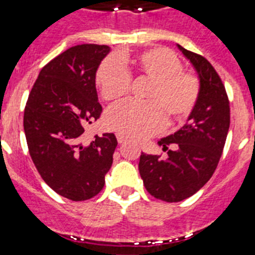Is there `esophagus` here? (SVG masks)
Wrapping results in <instances>:
<instances>
[{
  "label": "esophagus",
  "instance_id": "esophagus-1",
  "mask_svg": "<svg viewBox=\"0 0 255 255\" xmlns=\"http://www.w3.org/2000/svg\"><path fill=\"white\" fill-rule=\"evenodd\" d=\"M116 138H117V141H119V144L126 143V138H125V136H124V135L116 134Z\"/></svg>",
  "mask_w": 255,
  "mask_h": 255
}]
</instances>
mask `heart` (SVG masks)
I'll list each match as a JSON object with an SVG mask.
<instances>
[{
    "label": "heart",
    "instance_id": "obj_1",
    "mask_svg": "<svg viewBox=\"0 0 255 255\" xmlns=\"http://www.w3.org/2000/svg\"><path fill=\"white\" fill-rule=\"evenodd\" d=\"M128 73L149 80L147 103L131 101L119 103L106 115L111 130L130 139H143L158 132L171 120H182L194 108L199 96V82L193 74L182 71L175 53L164 48H153L131 57H108L97 70L96 84L106 101H117L130 87Z\"/></svg>",
    "mask_w": 255,
    "mask_h": 255
}]
</instances>
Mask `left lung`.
Segmentation results:
<instances>
[{
    "instance_id": "1",
    "label": "left lung",
    "mask_w": 255,
    "mask_h": 255,
    "mask_svg": "<svg viewBox=\"0 0 255 255\" xmlns=\"http://www.w3.org/2000/svg\"><path fill=\"white\" fill-rule=\"evenodd\" d=\"M177 48L195 70L199 96L188 123L158 141L163 149L172 145L167 158L141 153L139 173L150 195L164 202H181L195 194L212 177L221 158L230 128V105L220 76L208 61Z\"/></svg>"
}]
</instances>
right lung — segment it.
Returning a JSON list of instances; mask_svg holds the SVG:
<instances>
[{"label": "right lung", "mask_w": 255, "mask_h": 255, "mask_svg": "<svg viewBox=\"0 0 255 255\" xmlns=\"http://www.w3.org/2000/svg\"><path fill=\"white\" fill-rule=\"evenodd\" d=\"M108 46L80 44L40 70L24 111L29 153L47 185L70 200H87L105 186L117 140L112 132L82 143L84 126L102 112L96 74Z\"/></svg>", "instance_id": "1"}]
</instances>
